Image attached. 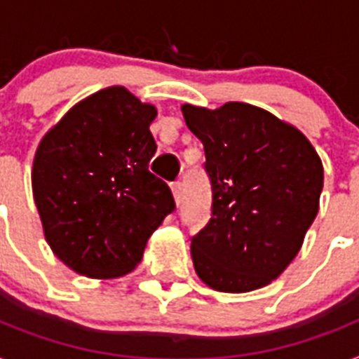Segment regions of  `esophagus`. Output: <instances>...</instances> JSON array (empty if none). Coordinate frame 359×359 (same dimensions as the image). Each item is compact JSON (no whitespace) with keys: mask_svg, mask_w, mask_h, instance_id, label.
Returning a JSON list of instances; mask_svg holds the SVG:
<instances>
[{"mask_svg":"<svg viewBox=\"0 0 359 359\" xmlns=\"http://www.w3.org/2000/svg\"><path fill=\"white\" fill-rule=\"evenodd\" d=\"M171 191H173L175 203L180 205V201H182V184H180V182H173V184H171Z\"/></svg>","mask_w":359,"mask_h":359,"instance_id":"34e87169","label":"esophagus"}]
</instances>
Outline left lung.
I'll use <instances>...</instances> for the list:
<instances>
[{"label":"left lung","instance_id":"1","mask_svg":"<svg viewBox=\"0 0 359 359\" xmlns=\"http://www.w3.org/2000/svg\"><path fill=\"white\" fill-rule=\"evenodd\" d=\"M180 109L212 182V217L191 240L195 273L215 291L264 287L299 255L319 212L321 158L297 127L255 104Z\"/></svg>","mask_w":359,"mask_h":359}]
</instances>
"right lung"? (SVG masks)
<instances>
[{"instance_id": "add662e5", "label": "right lung", "mask_w": 359, "mask_h": 359, "mask_svg": "<svg viewBox=\"0 0 359 359\" xmlns=\"http://www.w3.org/2000/svg\"><path fill=\"white\" fill-rule=\"evenodd\" d=\"M154 118V104L109 86L72 107L38 144L31 180L43 236L79 275L134 271L175 210L170 186L149 171Z\"/></svg>"}]
</instances>
